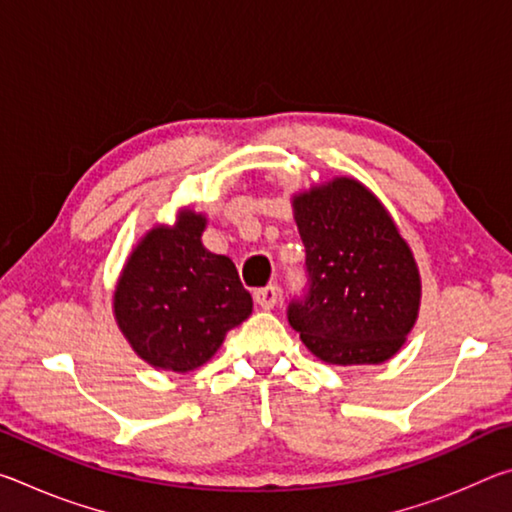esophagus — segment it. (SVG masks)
Returning <instances> with one entry per match:
<instances>
[{
    "label": "esophagus",
    "mask_w": 512,
    "mask_h": 512,
    "mask_svg": "<svg viewBox=\"0 0 512 512\" xmlns=\"http://www.w3.org/2000/svg\"><path fill=\"white\" fill-rule=\"evenodd\" d=\"M277 300H280V289H277L275 284H268V287L255 291V302L262 309H273L277 305Z\"/></svg>",
    "instance_id": "1"
}]
</instances>
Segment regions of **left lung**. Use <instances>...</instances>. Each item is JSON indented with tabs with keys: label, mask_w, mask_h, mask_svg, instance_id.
<instances>
[{
	"label": "left lung",
	"mask_w": 512,
	"mask_h": 512,
	"mask_svg": "<svg viewBox=\"0 0 512 512\" xmlns=\"http://www.w3.org/2000/svg\"><path fill=\"white\" fill-rule=\"evenodd\" d=\"M307 253V293L289 323L320 361L384 363L418 320L420 271L379 198L354 178H334L293 196Z\"/></svg>",
	"instance_id": "left-lung-1"
}]
</instances>
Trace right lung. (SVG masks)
Masks as SVG:
<instances>
[{
    "label": "right lung",
    "instance_id": "right-lung-1",
    "mask_svg": "<svg viewBox=\"0 0 512 512\" xmlns=\"http://www.w3.org/2000/svg\"><path fill=\"white\" fill-rule=\"evenodd\" d=\"M205 225V214L189 207L173 225H155L137 241L117 280V325L153 368H201L225 334L253 314V298L232 259L203 246Z\"/></svg>",
    "mask_w": 512,
    "mask_h": 512
}]
</instances>
